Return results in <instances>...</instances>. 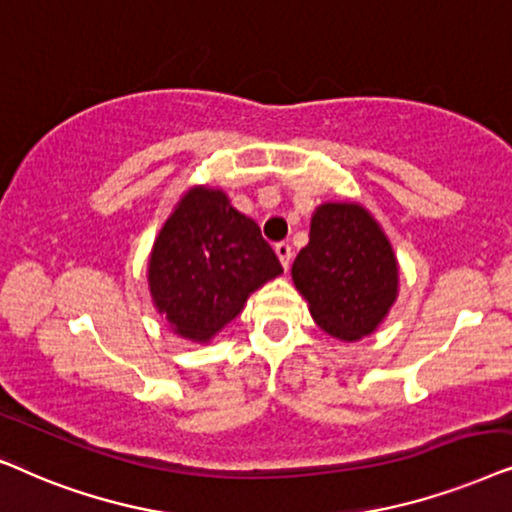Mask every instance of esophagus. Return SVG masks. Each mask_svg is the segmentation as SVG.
<instances>
[{
	"instance_id": "obj_1",
	"label": "esophagus",
	"mask_w": 512,
	"mask_h": 512,
	"mask_svg": "<svg viewBox=\"0 0 512 512\" xmlns=\"http://www.w3.org/2000/svg\"><path fill=\"white\" fill-rule=\"evenodd\" d=\"M276 255H278V260H281L283 269L288 271V269H290V260H292V248H290V243H276Z\"/></svg>"
}]
</instances>
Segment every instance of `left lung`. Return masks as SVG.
<instances>
[{
    "instance_id": "8db88e82",
    "label": "left lung",
    "mask_w": 512,
    "mask_h": 512,
    "mask_svg": "<svg viewBox=\"0 0 512 512\" xmlns=\"http://www.w3.org/2000/svg\"><path fill=\"white\" fill-rule=\"evenodd\" d=\"M292 283L320 330L358 342L377 332L398 299L400 264L370 210L356 201H327L313 210Z\"/></svg>"
}]
</instances>
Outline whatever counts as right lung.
I'll use <instances>...</instances> for the list:
<instances>
[{
    "label": "right lung",
    "instance_id": "1",
    "mask_svg": "<svg viewBox=\"0 0 512 512\" xmlns=\"http://www.w3.org/2000/svg\"><path fill=\"white\" fill-rule=\"evenodd\" d=\"M283 274L255 220L220 187H189L154 238L147 285L170 332L210 344L264 283Z\"/></svg>",
    "mask_w": 512,
    "mask_h": 512
}]
</instances>
